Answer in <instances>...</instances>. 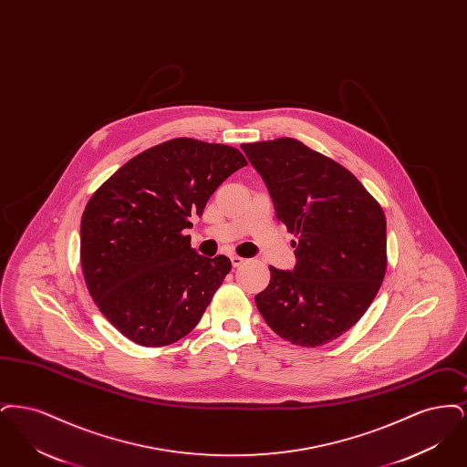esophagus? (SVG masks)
<instances>
[{
	"label": "esophagus",
	"mask_w": 467,
	"mask_h": 467,
	"mask_svg": "<svg viewBox=\"0 0 467 467\" xmlns=\"http://www.w3.org/2000/svg\"><path fill=\"white\" fill-rule=\"evenodd\" d=\"M231 263H233V266L240 267L244 266V263H246V259L240 257V255H231Z\"/></svg>",
	"instance_id": "obj_1"
}]
</instances>
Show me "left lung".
I'll return each instance as SVG.
<instances>
[{
	"mask_svg": "<svg viewBox=\"0 0 467 467\" xmlns=\"http://www.w3.org/2000/svg\"><path fill=\"white\" fill-rule=\"evenodd\" d=\"M242 150L265 180L276 219L296 236V266L269 267L257 310L290 343L326 345L356 326L383 282V210L347 168L297 140L244 143Z\"/></svg>",
	"mask_w": 467,
	"mask_h": 467,
	"instance_id": "8db88e82",
	"label": "left lung"
}]
</instances>
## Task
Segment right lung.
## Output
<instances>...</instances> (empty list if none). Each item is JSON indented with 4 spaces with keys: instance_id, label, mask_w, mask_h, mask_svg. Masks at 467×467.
Here are the masks:
<instances>
[{
    "instance_id": "1",
    "label": "right lung",
    "mask_w": 467,
    "mask_h": 467,
    "mask_svg": "<svg viewBox=\"0 0 467 467\" xmlns=\"http://www.w3.org/2000/svg\"><path fill=\"white\" fill-rule=\"evenodd\" d=\"M244 166L233 147L175 138L128 161L92 194L80 261L96 306L117 331L164 347L196 327L231 261L202 257L183 231Z\"/></svg>"
}]
</instances>
